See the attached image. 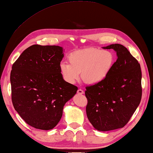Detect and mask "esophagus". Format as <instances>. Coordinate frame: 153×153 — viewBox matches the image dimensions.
<instances>
[{"label": "esophagus", "mask_w": 153, "mask_h": 153, "mask_svg": "<svg viewBox=\"0 0 153 153\" xmlns=\"http://www.w3.org/2000/svg\"><path fill=\"white\" fill-rule=\"evenodd\" d=\"M77 94H82L84 93V92H83V91L82 89H80V88H79V89L77 90Z\"/></svg>", "instance_id": "esophagus-1"}]
</instances>
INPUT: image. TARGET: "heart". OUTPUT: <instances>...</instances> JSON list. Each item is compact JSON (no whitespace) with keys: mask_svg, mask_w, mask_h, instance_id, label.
<instances>
[{"mask_svg":"<svg viewBox=\"0 0 153 153\" xmlns=\"http://www.w3.org/2000/svg\"><path fill=\"white\" fill-rule=\"evenodd\" d=\"M69 64L62 62L60 72L64 79L74 83L81 78L85 83L94 85L102 82L111 72L115 56L108 49L91 48L73 53L68 56Z\"/></svg>","mask_w":153,"mask_h":153,"instance_id":"heart-1","label":"heart"}]
</instances>
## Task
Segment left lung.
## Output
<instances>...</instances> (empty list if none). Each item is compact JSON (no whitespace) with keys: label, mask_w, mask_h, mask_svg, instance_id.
Masks as SVG:
<instances>
[{"label":"left lung","mask_w":153,"mask_h":153,"mask_svg":"<svg viewBox=\"0 0 153 153\" xmlns=\"http://www.w3.org/2000/svg\"><path fill=\"white\" fill-rule=\"evenodd\" d=\"M113 49L117 59L108 77L102 82L85 87L88 119L98 131L120 128L129 121L141 102V71L140 63L123 45Z\"/></svg>","instance_id":"1"}]
</instances>
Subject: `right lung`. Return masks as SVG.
Wrapping results in <instances>:
<instances>
[{"label": "right lung", "instance_id": "obj_1", "mask_svg": "<svg viewBox=\"0 0 153 153\" xmlns=\"http://www.w3.org/2000/svg\"><path fill=\"white\" fill-rule=\"evenodd\" d=\"M62 51L57 45H33L12 65L13 105L25 123L35 128L53 129L61 119L64 105L77 91L60 73Z\"/></svg>", "mask_w": 153, "mask_h": 153}]
</instances>
